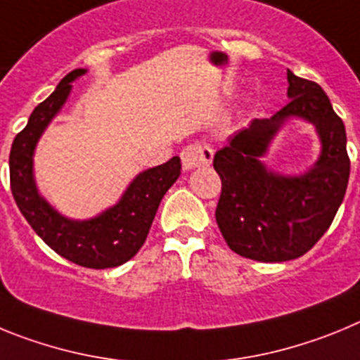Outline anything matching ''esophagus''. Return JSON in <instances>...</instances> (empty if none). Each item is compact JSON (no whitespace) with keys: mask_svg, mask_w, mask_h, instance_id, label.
<instances>
[{"mask_svg":"<svg viewBox=\"0 0 360 360\" xmlns=\"http://www.w3.org/2000/svg\"><path fill=\"white\" fill-rule=\"evenodd\" d=\"M214 157V151H212L209 146L203 144H191L186 146L180 153V158H182V167L186 171L195 169V167H202V165H209Z\"/></svg>","mask_w":360,"mask_h":360,"instance_id":"34e87169","label":"esophagus"}]
</instances>
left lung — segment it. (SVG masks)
<instances>
[{
	"instance_id": "left-lung-1",
	"label": "left lung",
	"mask_w": 360,
	"mask_h": 360,
	"mask_svg": "<svg viewBox=\"0 0 360 360\" xmlns=\"http://www.w3.org/2000/svg\"><path fill=\"white\" fill-rule=\"evenodd\" d=\"M287 79V106L231 136L212 162L221 178L216 224L229 249L254 262L279 263L307 254L332 225L348 187L349 157L341 117L317 82L290 70ZM290 116L314 123L323 144L320 160L301 177L270 174L257 160Z\"/></svg>"
}]
</instances>
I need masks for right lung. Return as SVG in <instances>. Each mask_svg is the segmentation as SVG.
<instances>
[{
    "label": "right lung",
    "mask_w": 360,
    "mask_h": 360,
    "mask_svg": "<svg viewBox=\"0 0 360 360\" xmlns=\"http://www.w3.org/2000/svg\"><path fill=\"white\" fill-rule=\"evenodd\" d=\"M86 70H72L56 91L32 111L28 124L12 142L11 189L21 214L37 236L75 265L86 269H111L129 262L144 245L162 198L180 176V158L144 171L131 182L122 200L97 218L73 221L65 218L39 196L32 176V155L41 133L68 98L73 79Z\"/></svg>",
    "instance_id": "1"
}]
</instances>
